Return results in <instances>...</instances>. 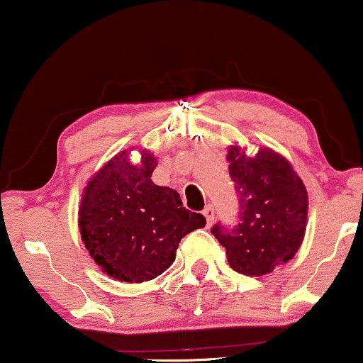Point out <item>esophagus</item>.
I'll use <instances>...</instances> for the list:
<instances>
[{
    "label": "esophagus",
    "mask_w": 363,
    "mask_h": 363,
    "mask_svg": "<svg viewBox=\"0 0 363 363\" xmlns=\"http://www.w3.org/2000/svg\"><path fill=\"white\" fill-rule=\"evenodd\" d=\"M203 215L206 218V225L211 226L213 223H215V206L208 205L205 210H203Z\"/></svg>",
    "instance_id": "34e87169"
}]
</instances>
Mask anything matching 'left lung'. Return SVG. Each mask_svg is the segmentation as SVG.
<instances>
[{
  "mask_svg": "<svg viewBox=\"0 0 363 363\" xmlns=\"http://www.w3.org/2000/svg\"><path fill=\"white\" fill-rule=\"evenodd\" d=\"M228 160L240 201L238 223L233 228L216 223L211 233L236 272L269 274L294 257L304 238L306 186L291 163L269 148L250 158L240 147H231Z\"/></svg>",
  "mask_w": 363,
  "mask_h": 363,
  "instance_id": "obj_1",
  "label": "left lung"
}]
</instances>
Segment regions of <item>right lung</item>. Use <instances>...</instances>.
I'll use <instances>...</instances> for the list:
<instances>
[{
    "instance_id": "add662e5",
    "label": "right lung",
    "mask_w": 363,
    "mask_h": 363,
    "mask_svg": "<svg viewBox=\"0 0 363 363\" xmlns=\"http://www.w3.org/2000/svg\"><path fill=\"white\" fill-rule=\"evenodd\" d=\"M157 158L142 153L132 163L117 153L84 190L79 228L84 245L104 272L117 281L155 279L175 261L178 242L206 225L168 186L152 182Z\"/></svg>"
}]
</instances>
